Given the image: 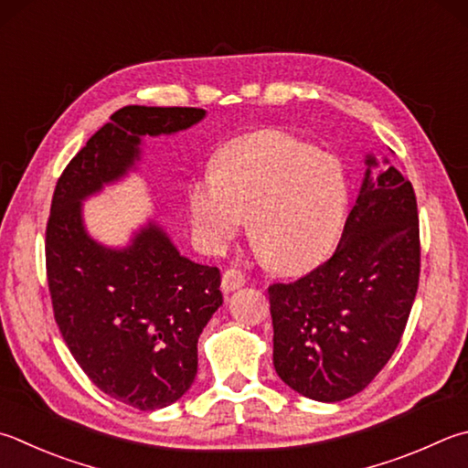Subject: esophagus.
Returning a JSON list of instances; mask_svg holds the SVG:
<instances>
[{
    "label": "esophagus",
    "mask_w": 468,
    "mask_h": 468,
    "mask_svg": "<svg viewBox=\"0 0 468 468\" xmlns=\"http://www.w3.org/2000/svg\"><path fill=\"white\" fill-rule=\"evenodd\" d=\"M245 282H248V280H245V274L241 270L229 268V270H225L223 280H220V286H223L225 292H233V291H237V288L245 286Z\"/></svg>",
    "instance_id": "esophagus-1"
}]
</instances>
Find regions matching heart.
I'll return each instance as SVG.
<instances>
[{
	"instance_id": "b5f03b06",
	"label": "heart",
	"mask_w": 468,
	"mask_h": 468,
	"mask_svg": "<svg viewBox=\"0 0 468 468\" xmlns=\"http://www.w3.org/2000/svg\"><path fill=\"white\" fill-rule=\"evenodd\" d=\"M194 225L223 248L250 220L260 258L280 271H304L325 260L347 210V182L335 159L280 131H261L220 149L212 177L190 184Z\"/></svg>"
}]
</instances>
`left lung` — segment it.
I'll use <instances>...</instances> for the list:
<instances>
[{
  "label": "left lung",
  "mask_w": 468,
  "mask_h": 468,
  "mask_svg": "<svg viewBox=\"0 0 468 468\" xmlns=\"http://www.w3.org/2000/svg\"><path fill=\"white\" fill-rule=\"evenodd\" d=\"M375 167L377 157L367 155L334 256L294 282L268 288L274 368L313 401H344L370 385L401 342L418 292L413 186L387 157Z\"/></svg>",
  "instance_id": "8db88e82"
}]
</instances>
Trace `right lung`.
I'll return each instance as SVG.
<instances>
[{"label": "right lung", "instance_id": "1", "mask_svg": "<svg viewBox=\"0 0 468 468\" xmlns=\"http://www.w3.org/2000/svg\"><path fill=\"white\" fill-rule=\"evenodd\" d=\"M205 116L202 108H121L69 161L50 205L45 251L58 331L101 393L141 411L192 387L198 337L223 304L220 271L182 256L155 220L124 248H108L88 233L81 202L133 172L143 137Z\"/></svg>", "mask_w": 468, "mask_h": 468}]
</instances>
